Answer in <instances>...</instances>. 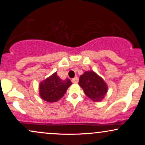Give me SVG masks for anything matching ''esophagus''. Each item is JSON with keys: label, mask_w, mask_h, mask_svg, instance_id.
I'll use <instances>...</instances> for the list:
<instances>
[{"label": "esophagus", "mask_w": 145, "mask_h": 145, "mask_svg": "<svg viewBox=\"0 0 145 145\" xmlns=\"http://www.w3.org/2000/svg\"><path fill=\"white\" fill-rule=\"evenodd\" d=\"M78 77H75L74 79L71 80V81H72L73 83H78Z\"/></svg>", "instance_id": "obj_1"}]
</instances>
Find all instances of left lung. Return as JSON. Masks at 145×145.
<instances>
[{
	"label": "left lung",
	"instance_id": "obj_1",
	"mask_svg": "<svg viewBox=\"0 0 145 145\" xmlns=\"http://www.w3.org/2000/svg\"><path fill=\"white\" fill-rule=\"evenodd\" d=\"M78 84L86 95L93 101H101L107 93V84L93 71H85L81 75Z\"/></svg>",
	"mask_w": 145,
	"mask_h": 145
}]
</instances>
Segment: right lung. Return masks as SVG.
<instances>
[{"mask_svg": "<svg viewBox=\"0 0 145 145\" xmlns=\"http://www.w3.org/2000/svg\"><path fill=\"white\" fill-rule=\"evenodd\" d=\"M72 84L69 79L63 80L57 73L51 75L39 84V95L48 102H56L62 98L69 86Z\"/></svg>", "mask_w": 145, "mask_h": 145, "instance_id": "obj_1", "label": "right lung"}]
</instances>
